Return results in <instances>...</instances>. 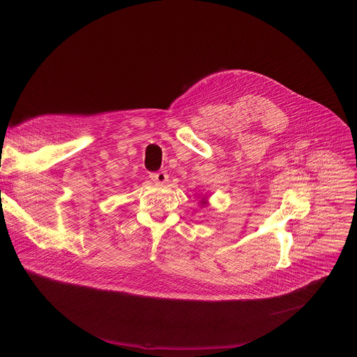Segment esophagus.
Listing matches in <instances>:
<instances>
[{
    "label": "esophagus",
    "mask_w": 357,
    "mask_h": 357,
    "mask_svg": "<svg viewBox=\"0 0 357 357\" xmlns=\"http://www.w3.org/2000/svg\"><path fill=\"white\" fill-rule=\"evenodd\" d=\"M149 178L154 181L155 183H161L162 185V183H165L168 181V174H167V171H160V172L151 174Z\"/></svg>",
    "instance_id": "34e87169"
}]
</instances>
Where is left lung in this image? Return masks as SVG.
Here are the masks:
<instances>
[{
  "mask_svg": "<svg viewBox=\"0 0 357 357\" xmlns=\"http://www.w3.org/2000/svg\"><path fill=\"white\" fill-rule=\"evenodd\" d=\"M200 205L202 206H208V197L206 196H203V199L200 200Z\"/></svg>",
  "mask_w": 357,
  "mask_h": 357,
  "instance_id": "8db88e82",
  "label": "left lung"
}]
</instances>
